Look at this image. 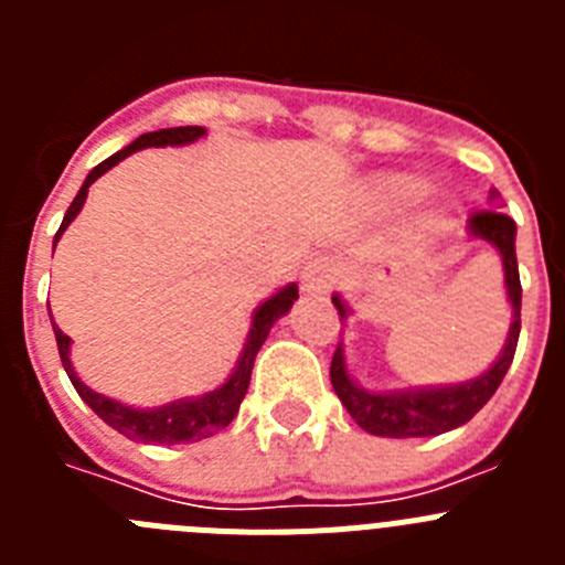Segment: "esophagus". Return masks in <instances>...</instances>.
<instances>
[{"mask_svg":"<svg viewBox=\"0 0 565 565\" xmlns=\"http://www.w3.org/2000/svg\"><path fill=\"white\" fill-rule=\"evenodd\" d=\"M333 279H337V266H333L331 259L319 257L308 263L299 282H302V291L306 294H326L333 286Z\"/></svg>","mask_w":565,"mask_h":565,"instance_id":"esophagus-1","label":"esophagus"}]
</instances>
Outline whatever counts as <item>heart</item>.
<instances>
[{
	"label": "heart",
	"instance_id": "b5f03b06",
	"mask_svg": "<svg viewBox=\"0 0 565 565\" xmlns=\"http://www.w3.org/2000/svg\"><path fill=\"white\" fill-rule=\"evenodd\" d=\"M427 194V183L418 181V178H411V174H396V178H391V181H384L382 186V198L391 206H413V203H418Z\"/></svg>",
	"mask_w": 565,
	"mask_h": 565
}]
</instances>
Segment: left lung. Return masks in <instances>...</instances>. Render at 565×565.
Here are the masks:
<instances>
[{"mask_svg": "<svg viewBox=\"0 0 565 565\" xmlns=\"http://www.w3.org/2000/svg\"><path fill=\"white\" fill-rule=\"evenodd\" d=\"M489 198L495 201L498 192H492ZM515 232V221L509 214H503L501 209H481V212H472V217H469V234L478 239H487L501 252L503 282H507L509 302H512V326H509L507 344H503L498 362L489 371H483L481 376L461 384H447V387L371 393L359 387L351 379V373L344 367L342 344H339L331 359V384L339 402L344 404V411L351 413V418L362 430L384 438L441 436V433L456 430V427L467 424L492 398L498 384L507 376L512 356H515L518 337H521V277H518ZM333 306H337L339 317H348V308L342 306V299L333 297Z\"/></svg>", "mask_w": 565, "mask_h": 565, "instance_id": "8db88e82", "label": "left lung"}]
</instances>
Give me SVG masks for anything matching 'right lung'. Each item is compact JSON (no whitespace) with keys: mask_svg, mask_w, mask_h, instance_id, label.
<instances>
[{"mask_svg":"<svg viewBox=\"0 0 565 565\" xmlns=\"http://www.w3.org/2000/svg\"><path fill=\"white\" fill-rule=\"evenodd\" d=\"M201 135H206V129L203 127L158 129V132H147V135H141V138H135V141L129 143V147H124L121 152L109 154L107 161L98 163V167L93 169L87 178H84L82 189H78V194H76V201L70 203L62 226H58L56 243H58V237L64 234V228L73 223V217L82 212L84 201H87L89 186H93V183H96L98 178L107 172V169H113L115 163L124 161V158H129V154L138 152V149L181 147V143L198 141ZM297 297H299V291H297V286L291 282V286L279 288L274 297H268L266 302H263V306L254 311L252 331H248L246 348H243V353H239L234 373L221 384V387H214L212 393H203V396H198V398H178V402H169V404H163V407H152V411H135V407H127V404L115 402V398H107V396H102V393L89 391L87 384H84L82 379L76 376V371H73V362H70V337L56 326V322H53V317H50V322H53V333H56V344H58V356H62V364H64V371H67L70 382H73V387H76L78 396H82L84 402L93 407V413H96L98 418H104V422H107L113 430H118L121 436L132 438V441L186 444V441H201V438L214 436V433L223 430V427H228V424H232V418L237 416V411H239V402H243V396H246V391H248V382H252V367H254V359H257V351L263 348V342H266V337H268V331H271L274 322L291 311L294 299Z\"/></svg>","mask_w":565,"mask_h":565,"instance_id":"1","label":"right lung"}]
</instances>
